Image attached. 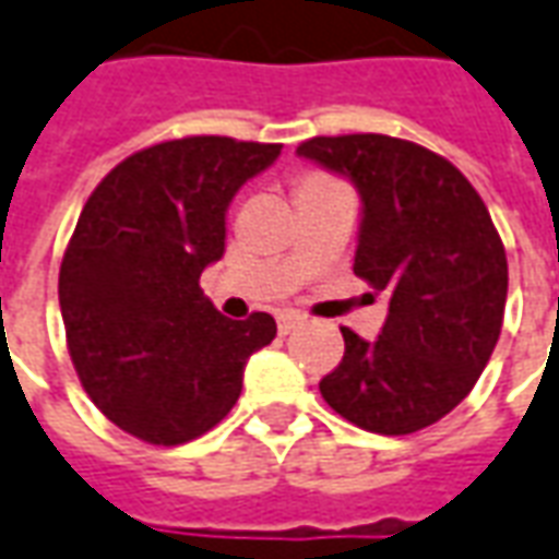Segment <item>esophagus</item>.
Here are the masks:
<instances>
[{
	"label": "esophagus",
	"mask_w": 559,
	"mask_h": 559,
	"mask_svg": "<svg viewBox=\"0 0 559 559\" xmlns=\"http://www.w3.org/2000/svg\"><path fill=\"white\" fill-rule=\"evenodd\" d=\"M301 325V317H295V313H283V317L276 319V329H280V334L286 337V334H292V331Z\"/></svg>",
	"instance_id": "1"
}]
</instances>
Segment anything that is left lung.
Masks as SVG:
<instances>
[{
    "label": "left lung",
    "instance_id": "left-lung-1",
    "mask_svg": "<svg viewBox=\"0 0 559 559\" xmlns=\"http://www.w3.org/2000/svg\"><path fill=\"white\" fill-rule=\"evenodd\" d=\"M298 155L359 188L353 271L390 295L377 341L344 334L319 380L331 411L377 435H411L463 402L502 331L508 261L480 194L448 157L383 133L313 136Z\"/></svg>",
    "mask_w": 559,
    "mask_h": 559
}]
</instances>
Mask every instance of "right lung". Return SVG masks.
<instances>
[{"mask_svg":"<svg viewBox=\"0 0 559 559\" xmlns=\"http://www.w3.org/2000/svg\"><path fill=\"white\" fill-rule=\"evenodd\" d=\"M276 142L185 136L124 157L96 185L60 264L67 346L84 392L127 435L176 448L228 417L271 313L228 319L200 273L225 255V213Z\"/></svg>","mask_w":559,"mask_h":559,"instance_id":"1","label":"right lung"}]
</instances>
